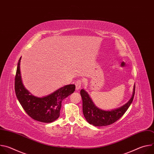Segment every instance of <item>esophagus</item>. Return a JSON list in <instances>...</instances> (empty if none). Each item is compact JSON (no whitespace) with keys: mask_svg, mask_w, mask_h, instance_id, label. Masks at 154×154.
<instances>
[{"mask_svg":"<svg viewBox=\"0 0 154 154\" xmlns=\"http://www.w3.org/2000/svg\"><path fill=\"white\" fill-rule=\"evenodd\" d=\"M82 80H78L75 82V89H76V90H79L80 88V87L82 86Z\"/></svg>","mask_w":154,"mask_h":154,"instance_id":"34e87169","label":"esophagus"}]
</instances>
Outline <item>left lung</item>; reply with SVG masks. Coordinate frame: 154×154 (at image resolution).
Here are the masks:
<instances>
[{
    "label": "left lung",
    "instance_id": "1",
    "mask_svg": "<svg viewBox=\"0 0 154 154\" xmlns=\"http://www.w3.org/2000/svg\"><path fill=\"white\" fill-rule=\"evenodd\" d=\"M135 92V85L134 87L133 95L127 103L118 108L110 111H105L97 108L92 101L89 94L82 89L80 91V95L83 102V115L88 123L94 126H106L113 124L121 118L127 110L134 100Z\"/></svg>",
    "mask_w": 154,
    "mask_h": 154
}]
</instances>
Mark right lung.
<instances>
[{
	"mask_svg": "<svg viewBox=\"0 0 154 154\" xmlns=\"http://www.w3.org/2000/svg\"><path fill=\"white\" fill-rule=\"evenodd\" d=\"M19 58L15 76L14 90L16 97L27 115L41 122H54L60 116L62 100L74 93L75 85H66L53 93L42 97L33 96L26 89L21 79Z\"/></svg>",
	"mask_w": 154,
	"mask_h": 154,
	"instance_id": "obj_1",
	"label": "right lung"
}]
</instances>
